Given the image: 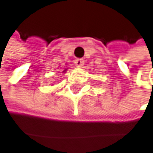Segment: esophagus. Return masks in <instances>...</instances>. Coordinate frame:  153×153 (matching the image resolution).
Returning <instances> with one entry per match:
<instances>
[{
    "instance_id": "34e87169",
    "label": "esophagus",
    "mask_w": 153,
    "mask_h": 153,
    "mask_svg": "<svg viewBox=\"0 0 153 153\" xmlns=\"http://www.w3.org/2000/svg\"><path fill=\"white\" fill-rule=\"evenodd\" d=\"M74 64L78 67H82L83 65H84V59H76L74 60Z\"/></svg>"
}]
</instances>
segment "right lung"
I'll return each mask as SVG.
<instances>
[{
  "mask_svg": "<svg viewBox=\"0 0 153 153\" xmlns=\"http://www.w3.org/2000/svg\"><path fill=\"white\" fill-rule=\"evenodd\" d=\"M65 71H66V69H65V70H64V71H63V72H64V73H65Z\"/></svg>",
  "mask_w": 153,
  "mask_h": 153,
  "instance_id": "right-lung-1",
  "label": "right lung"
}]
</instances>
